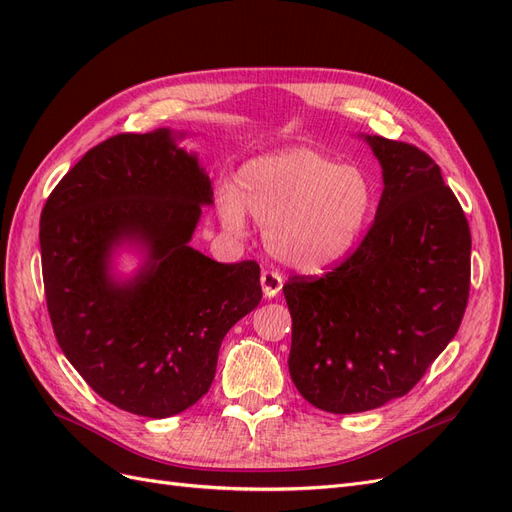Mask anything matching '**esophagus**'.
Returning <instances> with one entry per match:
<instances>
[{
    "label": "esophagus",
    "instance_id": "1",
    "mask_svg": "<svg viewBox=\"0 0 512 512\" xmlns=\"http://www.w3.org/2000/svg\"><path fill=\"white\" fill-rule=\"evenodd\" d=\"M260 284H262V292H265V297H267V299H273V297H277V294H280V290H282V286H284V280H282L280 273H275V271H262Z\"/></svg>",
    "mask_w": 512,
    "mask_h": 512
}]
</instances>
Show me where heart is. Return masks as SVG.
<instances>
[{
  "mask_svg": "<svg viewBox=\"0 0 512 512\" xmlns=\"http://www.w3.org/2000/svg\"><path fill=\"white\" fill-rule=\"evenodd\" d=\"M215 207L226 230L243 232L250 213L265 226L267 247L277 260L303 273H320L361 243L376 190L363 168L297 147L247 162L237 185L218 192Z\"/></svg>",
  "mask_w": 512,
  "mask_h": 512,
  "instance_id": "1",
  "label": "heart"
}]
</instances>
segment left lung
<instances>
[{"instance_id": "8db88e82", "label": "left lung", "mask_w": 512, "mask_h": 512, "mask_svg": "<svg viewBox=\"0 0 512 512\" xmlns=\"http://www.w3.org/2000/svg\"><path fill=\"white\" fill-rule=\"evenodd\" d=\"M382 166L376 220L327 275L290 277V378L333 414L404 397L455 337L470 294V226L425 151L361 134Z\"/></svg>"}]
</instances>
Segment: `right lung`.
<instances>
[{"instance_id": "right-lung-1", "label": "right lung", "mask_w": 512, "mask_h": 512, "mask_svg": "<svg viewBox=\"0 0 512 512\" xmlns=\"http://www.w3.org/2000/svg\"><path fill=\"white\" fill-rule=\"evenodd\" d=\"M181 138L168 128L108 138L68 170L40 218L61 352L108 404L149 418L209 391L224 335L262 299L258 262L224 265L190 245L213 188ZM121 246L144 256L128 278L114 271Z\"/></svg>"}]
</instances>
